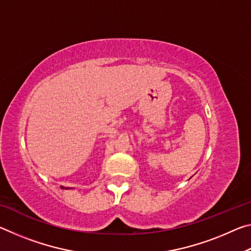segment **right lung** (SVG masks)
Returning <instances> with one entry per match:
<instances>
[{
    "instance_id": "1",
    "label": "right lung",
    "mask_w": 251,
    "mask_h": 251,
    "mask_svg": "<svg viewBox=\"0 0 251 251\" xmlns=\"http://www.w3.org/2000/svg\"><path fill=\"white\" fill-rule=\"evenodd\" d=\"M61 188H62V189H64V187L61 186ZM65 189H69V187H67V188H65Z\"/></svg>"
}]
</instances>
